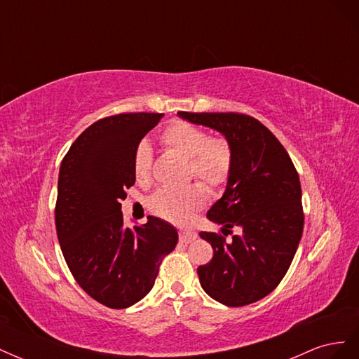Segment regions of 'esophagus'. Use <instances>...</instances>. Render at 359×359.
Here are the masks:
<instances>
[{
  "instance_id": "esophagus-1",
  "label": "esophagus",
  "mask_w": 359,
  "mask_h": 359,
  "mask_svg": "<svg viewBox=\"0 0 359 359\" xmlns=\"http://www.w3.org/2000/svg\"><path fill=\"white\" fill-rule=\"evenodd\" d=\"M196 238H198V235H196V232H193V231L184 229V231L180 232V241H181L182 244H189V243L196 240Z\"/></svg>"
}]
</instances>
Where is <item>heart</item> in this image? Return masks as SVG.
<instances>
[{
    "mask_svg": "<svg viewBox=\"0 0 359 359\" xmlns=\"http://www.w3.org/2000/svg\"><path fill=\"white\" fill-rule=\"evenodd\" d=\"M166 148L189 158V178L202 180L210 189H219L232 170V147L222 136H210L205 128L187 121H173L161 133ZM153 170V148L142 140L133 154V173L139 184H148ZM206 190L199 182L181 189H160L148 201L149 210L172 223H186L203 208Z\"/></svg>",
    "mask_w": 359,
    "mask_h": 359,
    "instance_id": "b5f03b06",
    "label": "heart"
}]
</instances>
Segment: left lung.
Listing matches in <instances>:
<instances>
[{"label":"left lung","instance_id":"1","mask_svg":"<svg viewBox=\"0 0 359 359\" xmlns=\"http://www.w3.org/2000/svg\"><path fill=\"white\" fill-rule=\"evenodd\" d=\"M193 124L217 130L232 147V170L208 220L243 232L226 242L201 232L214 248L201 265L202 289L229 307H243L273 292L285 277L302 236L304 212L298 172L278 139L256 118L235 112H178Z\"/></svg>","mask_w":359,"mask_h":359}]
</instances>
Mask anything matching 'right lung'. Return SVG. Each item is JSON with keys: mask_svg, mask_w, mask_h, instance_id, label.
I'll return each instance as SVG.
<instances>
[{"mask_svg": "<svg viewBox=\"0 0 359 359\" xmlns=\"http://www.w3.org/2000/svg\"><path fill=\"white\" fill-rule=\"evenodd\" d=\"M163 114H119L99 119L61 161L55 226L70 273L91 298L127 309L153 289L163 257L178 243L158 217L124 226L121 201L132 187L133 154Z\"/></svg>", "mask_w": 359, "mask_h": 359, "instance_id": "1", "label": "right lung"}]
</instances>
